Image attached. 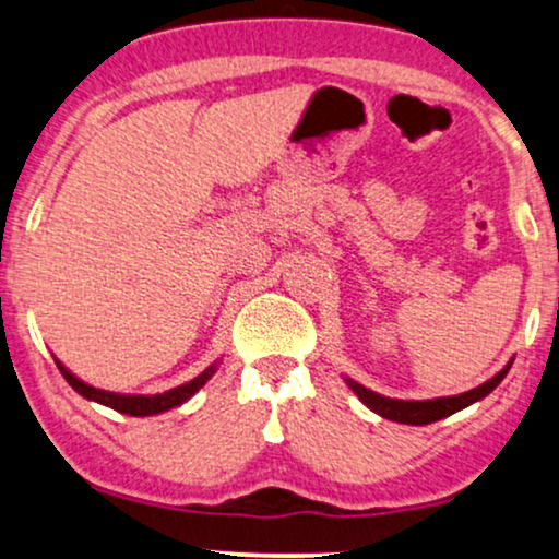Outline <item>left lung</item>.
Instances as JSON below:
<instances>
[{"mask_svg":"<svg viewBox=\"0 0 559 559\" xmlns=\"http://www.w3.org/2000/svg\"><path fill=\"white\" fill-rule=\"evenodd\" d=\"M509 360L506 366L498 370L493 378H488L486 383H480L478 389L473 391H465V393H457V396H442V399H424V401H404V399H391V396H383V393H376L366 389L362 383L353 381V378L345 376V383L349 385V391L355 393L357 399L366 404L370 412H376L378 416H383V419H391V421H399V424H414V427H421V424H431V421H440L444 416L460 412V408H467L475 401L486 399L490 391L496 389L498 383L503 381L506 373H509L511 368Z\"/></svg>","mask_w":559,"mask_h":559,"instance_id":"1","label":"left lung"}]
</instances>
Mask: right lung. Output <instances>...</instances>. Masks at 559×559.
Returning <instances> with one entry per match:
<instances>
[{
	"label": "right lung",
	"mask_w": 559,
	"mask_h": 559,
	"mask_svg": "<svg viewBox=\"0 0 559 559\" xmlns=\"http://www.w3.org/2000/svg\"><path fill=\"white\" fill-rule=\"evenodd\" d=\"M53 360H56L58 370H61L63 378L69 381V385L79 393V396H84L88 401H96V404L109 406L119 414H130V416H153V414L170 412V408L186 404V401H189L193 393H197L199 389H204V383L210 381V378L217 373V368H219V360H214L210 368H204L202 373H199L197 378H191V381L176 385V389H168L163 393H151V396H145V393H117V391L94 389V385L81 381L76 373H71V370L66 368L56 355H53Z\"/></svg>",
	"instance_id": "1"
}]
</instances>
